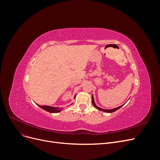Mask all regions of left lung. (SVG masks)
<instances>
[{"label":"left lung","mask_w":160,"mask_h":160,"mask_svg":"<svg viewBox=\"0 0 160 160\" xmlns=\"http://www.w3.org/2000/svg\"><path fill=\"white\" fill-rule=\"evenodd\" d=\"M92 103H93V105L95 108H96L97 109H98V110H99V111H103V112H106V113H113V112H114V111H117L118 109H119V108H122V106L124 105V104H123V105H122L119 106V107H118V108H114V109H102V108H101L98 107V106L95 104V101H94V98H93V95H92Z\"/></svg>","instance_id":"left-lung-1"}]
</instances>
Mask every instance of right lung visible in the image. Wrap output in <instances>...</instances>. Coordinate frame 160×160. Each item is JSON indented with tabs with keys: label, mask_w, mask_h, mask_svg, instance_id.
<instances>
[{
	"label": "right lung",
	"mask_w": 160,
	"mask_h": 160,
	"mask_svg": "<svg viewBox=\"0 0 160 160\" xmlns=\"http://www.w3.org/2000/svg\"><path fill=\"white\" fill-rule=\"evenodd\" d=\"M75 95L74 97V99L75 98ZM38 107H40L41 109H44L46 111H48V112L51 113H59L60 111H61L62 110H63L64 108H55V107H51V106H49V105H39L37 104Z\"/></svg>",
	"instance_id": "1"
}]
</instances>
